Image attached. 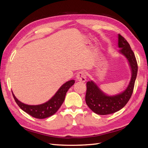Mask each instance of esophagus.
Instances as JSON below:
<instances>
[{"instance_id":"esophagus-1","label":"esophagus","mask_w":148,"mask_h":148,"mask_svg":"<svg viewBox=\"0 0 148 148\" xmlns=\"http://www.w3.org/2000/svg\"><path fill=\"white\" fill-rule=\"evenodd\" d=\"M76 78L78 81L84 83L86 80V75L84 71H80L76 75Z\"/></svg>"}]
</instances>
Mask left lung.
I'll use <instances>...</instances> for the list:
<instances>
[{"instance_id": "8db88e82", "label": "left lung", "mask_w": 148, "mask_h": 148, "mask_svg": "<svg viewBox=\"0 0 148 148\" xmlns=\"http://www.w3.org/2000/svg\"><path fill=\"white\" fill-rule=\"evenodd\" d=\"M118 46L121 48L119 52L129 62L132 69L130 82L123 92L115 96L106 95L93 81L87 82L85 101L89 108L96 114L106 115L119 111L127 104L132 95L137 74V62L130 45L120 34H118Z\"/></svg>"}]
</instances>
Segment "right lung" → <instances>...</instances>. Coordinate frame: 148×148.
I'll use <instances>...</instances> for the list:
<instances>
[{"label":"right lung","instance_id":"right-lung-1","mask_svg":"<svg viewBox=\"0 0 148 148\" xmlns=\"http://www.w3.org/2000/svg\"><path fill=\"white\" fill-rule=\"evenodd\" d=\"M74 80H71L67 81V83L63 84L60 88L58 92L55 95L50 99L49 101L37 106H30L27 105L21 102L16 98L14 95L12 93V95L14 99L15 102H16L18 106L23 110V111L27 112V114L32 116V117L38 119H44L49 117L53 115L58 111V109L64 102L66 93L68 90L74 84Z\"/></svg>","mask_w":148,"mask_h":148}]
</instances>
